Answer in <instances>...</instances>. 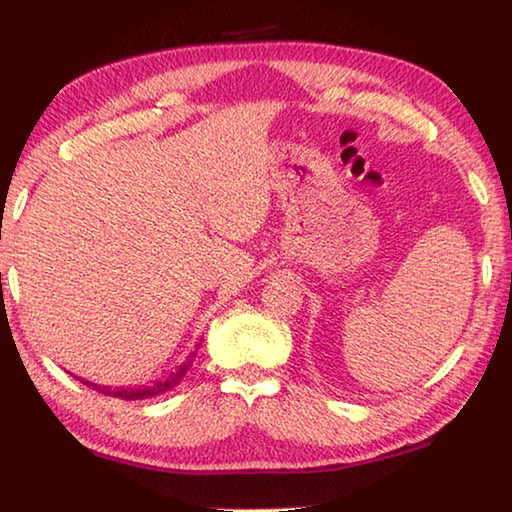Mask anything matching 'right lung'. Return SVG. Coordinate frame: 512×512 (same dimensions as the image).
Returning <instances> with one entry per match:
<instances>
[{
  "label": "right lung",
  "mask_w": 512,
  "mask_h": 512,
  "mask_svg": "<svg viewBox=\"0 0 512 512\" xmlns=\"http://www.w3.org/2000/svg\"><path fill=\"white\" fill-rule=\"evenodd\" d=\"M192 368V357H189L183 366H180L173 375H169L164 381H155V384L151 388H126V391H110V388L106 386H97V384H90V381H83V384L88 386H94L97 391H101L103 395H112V397H121V400H144V397H153V395H160L164 391H169V388H173L176 384H180V379H183L187 375V370Z\"/></svg>",
  "instance_id": "1"
}]
</instances>
